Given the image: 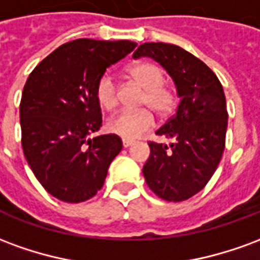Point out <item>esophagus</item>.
<instances>
[{
    "label": "esophagus",
    "mask_w": 260,
    "mask_h": 260,
    "mask_svg": "<svg viewBox=\"0 0 260 260\" xmlns=\"http://www.w3.org/2000/svg\"><path fill=\"white\" fill-rule=\"evenodd\" d=\"M134 145V142L132 141H128V139H122V146L124 147H129Z\"/></svg>",
    "instance_id": "34e87169"
}]
</instances>
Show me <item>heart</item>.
<instances>
[{
  "instance_id": "heart-1",
  "label": "heart",
  "mask_w": 260,
  "mask_h": 260,
  "mask_svg": "<svg viewBox=\"0 0 260 260\" xmlns=\"http://www.w3.org/2000/svg\"><path fill=\"white\" fill-rule=\"evenodd\" d=\"M129 78L145 89L142 104L149 106L161 117L169 115L175 107L174 91L166 87V75L158 65L153 62H141L131 67ZM96 99L99 106L106 111H113L118 106V87L111 76H103L96 87ZM154 124L152 111L142 108L138 111L124 110L108 121L107 128L114 135L132 141L149 131Z\"/></svg>"
}]
</instances>
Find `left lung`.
Masks as SVG:
<instances>
[{
	"mask_svg": "<svg viewBox=\"0 0 260 260\" xmlns=\"http://www.w3.org/2000/svg\"><path fill=\"white\" fill-rule=\"evenodd\" d=\"M132 57L157 61L181 99L174 117L156 131L173 143H149L143 177L158 198L186 201L205 188L223 156L229 119L223 86L205 62L174 44L143 43Z\"/></svg>",
	"mask_w": 260,
	"mask_h": 260,
	"instance_id": "8db88e82",
	"label": "left lung"
}]
</instances>
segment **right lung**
I'll use <instances>...</instances> for the list:
<instances>
[{"label":"right lung","instance_id":"add662e5","mask_svg":"<svg viewBox=\"0 0 260 260\" xmlns=\"http://www.w3.org/2000/svg\"><path fill=\"white\" fill-rule=\"evenodd\" d=\"M138 44L76 39L62 44L29 75L19 117L22 147L43 188L59 201L79 203L102 189L121 138H90L102 126L96 87L106 69Z\"/></svg>","mask_w":260,"mask_h":260}]
</instances>
